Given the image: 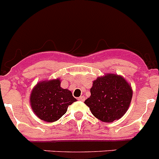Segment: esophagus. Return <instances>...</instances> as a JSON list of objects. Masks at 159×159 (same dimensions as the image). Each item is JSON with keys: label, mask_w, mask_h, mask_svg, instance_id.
<instances>
[{"label": "esophagus", "mask_w": 159, "mask_h": 159, "mask_svg": "<svg viewBox=\"0 0 159 159\" xmlns=\"http://www.w3.org/2000/svg\"><path fill=\"white\" fill-rule=\"evenodd\" d=\"M78 100H79V101L84 102V100H85V97H84V96H80V97L78 98Z\"/></svg>", "instance_id": "esophagus-1"}]
</instances>
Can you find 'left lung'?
<instances>
[{"mask_svg": "<svg viewBox=\"0 0 159 159\" xmlns=\"http://www.w3.org/2000/svg\"><path fill=\"white\" fill-rule=\"evenodd\" d=\"M132 90L123 77L106 74L93 82L91 96L84 103L96 118L113 122L124 116L132 101Z\"/></svg>", "mask_w": 159, "mask_h": 159, "instance_id": "1", "label": "left lung"}]
</instances>
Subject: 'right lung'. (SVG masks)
<instances>
[{
    "label": "right lung",
    "instance_id": "add662e5",
    "mask_svg": "<svg viewBox=\"0 0 159 159\" xmlns=\"http://www.w3.org/2000/svg\"><path fill=\"white\" fill-rule=\"evenodd\" d=\"M30 102L36 116L45 121L53 122L59 120L76 99L71 91L61 87L57 79L39 83L32 90Z\"/></svg>",
    "mask_w": 159,
    "mask_h": 159
}]
</instances>
